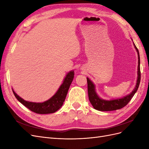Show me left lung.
Returning <instances> with one entry per match:
<instances>
[{"mask_svg": "<svg viewBox=\"0 0 149 149\" xmlns=\"http://www.w3.org/2000/svg\"><path fill=\"white\" fill-rule=\"evenodd\" d=\"M134 45L138 54V71H137V83L133 91L128 95L124 96V97L117 99V100H113L110 101L104 100L100 98L97 94L95 90V86L93 83L87 78L88 82V97L90 102L93 106L94 109L100 111H111L120 109L121 108L124 107L131 100V99L134 96L135 93L137 91L138 88L139 86L140 82H141V70H140V56L137 48L135 45L134 43Z\"/></svg>", "mask_w": 149, "mask_h": 149, "instance_id": "left-lung-1", "label": "left lung"}]
</instances>
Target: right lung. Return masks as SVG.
<instances>
[{
	"instance_id": "obj_1",
	"label": "right lung",
	"mask_w": 149,
	"mask_h": 149,
	"mask_svg": "<svg viewBox=\"0 0 149 149\" xmlns=\"http://www.w3.org/2000/svg\"><path fill=\"white\" fill-rule=\"evenodd\" d=\"M74 71H71L66 76L63 82L57 92L50 99L43 102H33L25 101L15 93L12 89L13 94L17 100L30 111L37 114H47L57 111L63 106L70 85L74 78Z\"/></svg>"
}]
</instances>
